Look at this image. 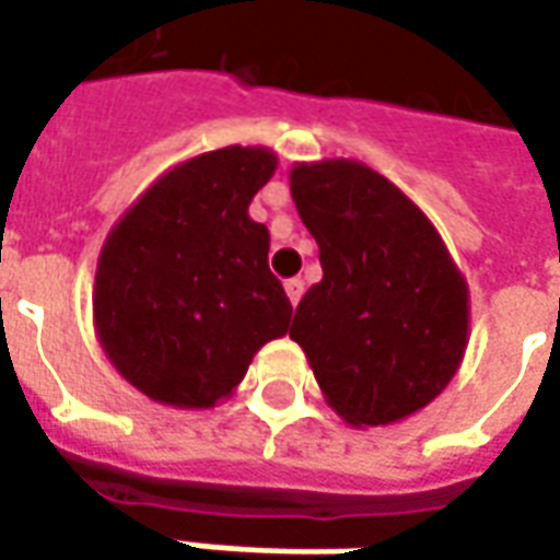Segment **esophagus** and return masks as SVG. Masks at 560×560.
Wrapping results in <instances>:
<instances>
[{
	"mask_svg": "<svg viewBox=\"0 0 560 560\" xmlns=\"http://www.w3.org/2000/svg\"><path fill=\"white\" fill-rule=\"evenodd\" d=\"M283 287H287L289 301H292V307H295V304H299V301H301V295H304V280H299V277H292V280H287V283H283Z\"/></svg>",
	"mask_w": 560,
	"mask_h": 560,
	"instance_id": "1",
	"label": "esophagus"
}]
</instances>
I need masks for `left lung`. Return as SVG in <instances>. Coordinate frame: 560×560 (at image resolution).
I'll use <instances>...</instances> for the list:
<instances>
[{"label":"left lung","mask_w":560,"mask_h":560,"mask_svg":"<svg viewBox=\"0 0 560 560\" xmlns=\"http://www.w3.org/2000/svg\"><path fill=\"white\" fill-rule=\"evenodd\" d=\"M289 189L323 265L289 337L350 425L413 416L446 388L467 347V283L450 249L425 213L362 162H299Z\"/></svg>","instance_id":"8db88e82"}]
</instances>
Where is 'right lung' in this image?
<instances>
[{
    "instance_id": "right-lung-1",
    "label": "right lung",
    "mask_w": 560,
    "mask_h": 560,
    "mask_svg": "<svg viewBox=\"0 0 560 560\" xmlns=\"http://www.w3.org/2000/svg\"><path fill=\"white\" fill-rule=\"evenodd\" d=\"M273 168L265 147L210 150L162 174L110 229L93 289L96 335L150 400L213 407L289 331L271 237L247 213Z\"/></svg>"
}]
</instances>
